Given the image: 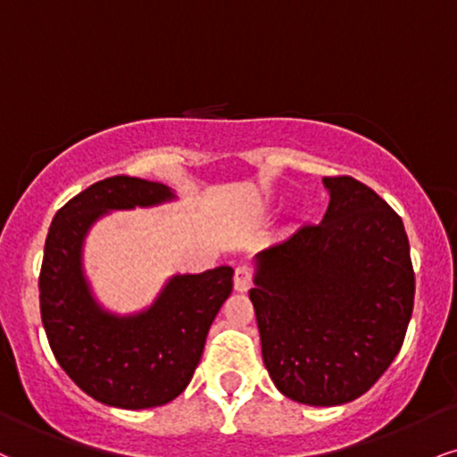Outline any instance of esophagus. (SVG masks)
Wrapping results in <instances>:
<instances>
[{
	"mask_svg": "<svg viewBox=\"0 0 457 457\" xmlns=\"http://www.w3.org/2000/svg\"><path fill=\"white\" fill-rule=\"evenodd\" d=\"M251 283H253V268L246 266V263H240V266H236V272H234L236 291H246L251 287Z\"/></svg>",
	"mask_w": 457,
	"mask_h": 457,
	"instance_id": "1",
	"label": "esophagus"
}]
</instances>
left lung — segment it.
<instances>
[{
    "mask_svg": "<svg viewBox=\"0 0 457 457\" xmlns=\"http://www.w3.org/2000/svg\"><path fill=\"white\" fill-rule=\"evenodd\" d=\"M323 221L257 255L249 291L278 392L312 406L366 394L403 347L415 272L398 212L353 176H326Z\"/></svg>",
    "mask_w": 457,
    "mask_h": 457,
    "instance_id": "obj_1",
    "label": "left lung"
}]
</instances>
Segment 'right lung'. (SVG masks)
Listing matches in <instances>:
<instances>
[{
	"instance_id": "1",
	"label": "right lung",
	"mask_w": 457,
	"mask_h": 457,
	"mask_svg": "<svg viewBox=\"0 0 457 457\" xmlns=\"http://www.w3.org/2000/svg\"><path fill=\"white\" fill-rule=\"evenodd\" d=\"M163 183L110 176L74 195L54 214L44 245L40 312L59 366L97 403L151 409L189 386L212 319L234 287V270L219 266L174 277L151 309L134 317L104 312L82 277L87 229L106 211L172 200Z\"/></svg>"
}]
</instances>
